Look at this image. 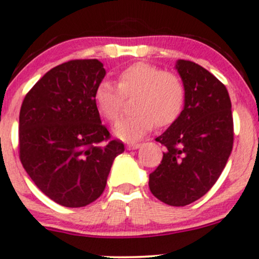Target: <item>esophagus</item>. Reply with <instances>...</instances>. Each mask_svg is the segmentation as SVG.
Listing matches in <instances>:
<instances>
[{
    "label": "esophagus",
    "instance_id": "esophagus-1",
    "mask_svg": "<svg viewBox=\"0 0 259 259\" xmlns=\"http://www.w3.org/2000/svg\"><path fill=\"white\" fill-rule=\"evenodd\" d=\"M141 146V144L139 143H132V144H127L126 145V149H129V150H135V149H139Z\"/></svg>",
    "mask_w": 259,
    "mask_h": 259
}]
</instances>
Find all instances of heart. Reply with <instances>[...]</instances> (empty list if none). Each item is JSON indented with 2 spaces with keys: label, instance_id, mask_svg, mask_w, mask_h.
I'll return each instance as SVG.
<instances>
[{
  "label": "heart",
  "instance_id": "b5f03b06",
  "mask_svg": "<svg viewBox=\"0 0 259 259\" xmlns=\"http://www.w3.org/2000/svg\"><path fill=\"white\" fill-rule=\"evenodd\" d=\"M135 115L122 118L114 125V134L124 141H137L148 134L155 124L170 126L181 115L186 91L176 74L157 65L138 62L118 74V85L102 80L94 92L99 113L109 121L120 115L125 98L134 97Z\"/></svg>",
  "mask_w": 259,
  "mask_h": 259
}]
</instances>
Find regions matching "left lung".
<instances>
[{
  "mask_svg": "<svg viewBox=\"0 0 259 259\" xmlns=\"http://www.w3.org/2000/svg\"><path fill=\"white\" fill-rule=\"evenodd\" d=\"M186 91L180 118L156 138L166 148L149 176L151 194L170 206H186L207 194L233 146V118L227 89L191 61L176 62Z\"/></svg>",
  "mask_w": 259,
  "mask_h": 259,
  "instance_id": "left-lung-1",
  "label": "left lung"
}]
</instances>
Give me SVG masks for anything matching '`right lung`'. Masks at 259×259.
<instances>
[{
    "mask_svg": "<svg viewBox=\"0 0 259 259\" xmlns=\"http://www.w3.org/2000/svg\"><path fill=\"white\" fill-rule=\"evenodd\" d=\"M105 77L98 59L52 68L27 93L20 111V159L46 196L65 207H83L107 185L124 144L110 140L94 102Z\"/></svg>",
    "mask_w": 259,
    "mask_h": 259,
    "instance_id": "right-lung-1",
    "label": "right lung"
}]
</instances>
